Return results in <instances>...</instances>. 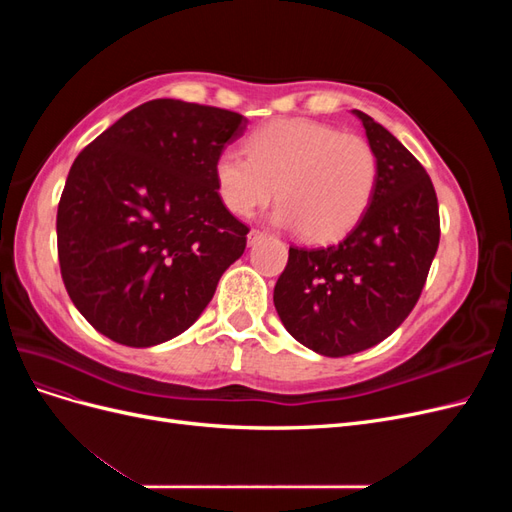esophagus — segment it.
Instances as JSON below:
<instances>
[{"label": "esophagus", "mask_w": 512, "mask_h": 512, "mask_svg": "<svg viewBox=\"0 0 512 512\" xmlns=\"http://www.w3.org/2000/svg\"><path fill=\"white\" fill-rule=\"evenodd\" d=\"M262 237H267V232H262V230H258V228H252L250 232H247V243L254 245V243L260 241Z\"/></svg>", "instance_id": "1"}]
</instances>
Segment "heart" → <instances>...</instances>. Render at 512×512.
Here are the masks:
<instances>
[{
  "instance_id": "1",
  "label": "heart",
  "mask_w": 512,
  "mask_h": 512,
  "mask_svg": "<svg viewBox=\"0 0 512 512\" xmlns=\"http://www.w3.org/2000/svg\"><path fill=\"white\" fill-rule=\"evenodd\" d=\"M241 151L224 149L213 162L222 203L241 218L269 205L275 220L301 237L327 243L361 222L374 200L380 160L359 134L309 119H275L256 128Z\"/></svg>"
}]
</instances>
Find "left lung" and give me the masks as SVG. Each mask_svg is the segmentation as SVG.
I'll return each mask as SVG.
<instances>
[{"label": "left lung", "mask_w": 512, "mask_h": 512, "mask_svg": "<svg viewBox=\"0 0 512 512\" xmlns=\"http://www.w3.org/2000/svg\"><path fill=\"white\" fill-rule=\"evenodd\" d=\"M352 113L380 160L374 200L337 245H292L273 290L286 331L324 356L389 337L421 297L440 243L438 196L423 164L378 121Z\"/></svg>", "instance_id": "obj_1"}]
</instances>
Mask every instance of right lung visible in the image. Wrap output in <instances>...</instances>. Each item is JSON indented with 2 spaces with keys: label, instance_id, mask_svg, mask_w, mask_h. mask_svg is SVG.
Masks as SVG:
<instances>
[{
  "label": "right lung",
  "instance_id": "add662e5",
  "mask_svg": "<svg viewBox=\"0 0 512 512\" xmlns=\"http://www.w3.org/2000/svg\"><path fill=\"white\" fill-rule=\"evenodd\" d=\"M245 123L226 108L160 98L76 156L57 207V254L72 303L96 331L149 348L203 314L250 232L213 179Z\"/></svg>",
  "mask_w": 512,
  "mask_h": 512
}]
</instances>
